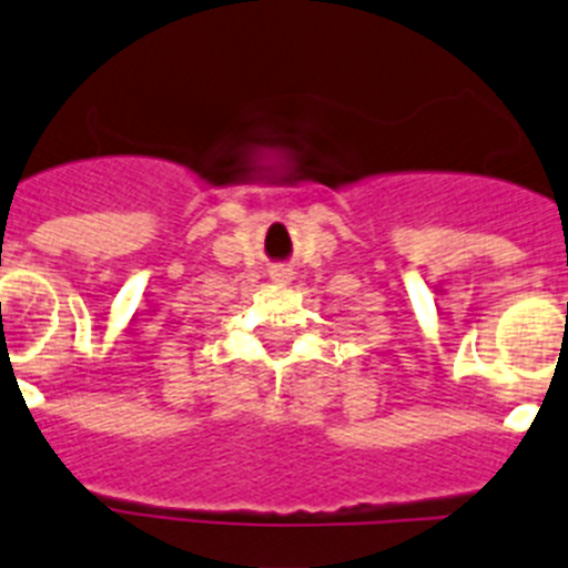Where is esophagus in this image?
Returning a JSON list of instances; mask_svg holds the SVG:
<instances>
[{
  "label": "esophagus",
  "instance_id": "1",
  "mask_svg": "<svg viewBox=\"0 0 568 568\" xmlns=\"http://www.w3.org/2000/svg\"><path fill=\"white\" fill-rule=\"evenodd\" d=\"M273 278L281 281V284H287V281L293 278V273H290V270H273Z\"/></svg>",
  "mask_w": 568,
  "mask_h": 568
}]
</instances>
